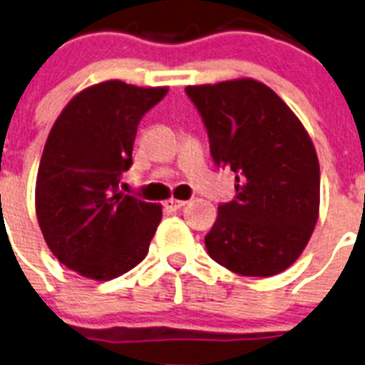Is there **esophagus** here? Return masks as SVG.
<instances>
[{
    "label": "esophagus",
    "mask_w": 365,
    "mask_h": 365,
    "mask_svg": "<svg viewBox=\"0 0 365 365\" xmlns=\"http://www.w3.org/2000/svg\"><path fill=\"white\" fill-rule=\"evenodd\" d=\"M185 205H186V201H182V199L170 197V199H166V201H164V207H166L168 210H179V208H182Z\"/></svg>",
    "instance_id": "1"
}]
</instances>
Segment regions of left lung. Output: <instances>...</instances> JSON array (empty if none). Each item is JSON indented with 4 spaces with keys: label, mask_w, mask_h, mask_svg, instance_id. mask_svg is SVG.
I'll return each mask as SVG.
<instances>
[{
    "label": "left lung",
    "mask_w": 365,
    "mask_h": 365,
    "mask_svg": "<svg viewBox=\"0 0 365 365\" xmlns=\"http://www.w3.org/2000/svg\"><path fill=\"white\" fill-rule=\"evenodd\" d=\"M236 197L217 207L208 255L244 277H272L301 257L319 217V162L294 110L260 81L186 86Z\"/></svg>",
    "instance_id": "left-lung-1"
}]
</instances>
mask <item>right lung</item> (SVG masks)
<instances>
[{
    "label": "right lung",
    "mask_w": 365,
    "mask_h": 365,
    "mask_svg": "<svg viewBox=\"0 0 365 365\" xmlns=\"http://www.w3.org/2000/svg\"><path fill=\"white\" fill-rule=\"evenodd\" d=\"M166 93L168 86L105 81L76 93L49 130L36 217L51 253L81 277L116 279L148 255L162 207L120 192V180L140 120Z\"/></svg>",
    "instance_id": "add662e5"
}]
</instances>
